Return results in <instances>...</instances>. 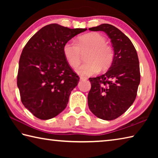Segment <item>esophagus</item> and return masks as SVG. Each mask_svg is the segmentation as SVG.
I'll use <instances>...</instances> for the list:
<instances>
[{"mask_svg":"<svg viewBox=\"0 0 158 158\" xmlns=\"http://www.w3.org/2000/svg\"><path fill=\"white\" fill-rule=\"evenodd\" d=\"M86 79H87L86 77H82V76L80 77V80H86Z\"/></svg>","mask_w":158,"mask_h":158,"instance_id":"esophagus-1","label":"esophagus"}]
</instances>
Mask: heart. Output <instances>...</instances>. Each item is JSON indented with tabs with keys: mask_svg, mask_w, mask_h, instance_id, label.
I'll return each mask as SVG.
<instances>
[{
	"mask_svg": "<svg viewBox=\"0 0 158 158\" xmlns=\"http://www.w3.org/2000/svg\"><path fill=\"white\" fill-rule=\"evenodd\" d=\"M106 38L98 33H89L77 37L76 44L71 42L65 43L63 55L69 65L75 68L81 61V52L89 51L86 60L76 69L79 75L90 76L102 69H108L114 60L112 47L106 43Z\"/></svg>",
	"mask_w": 158,
	"mask_h": 158,
	"instance_id": "obj_1",
	"label": "heart"
}]
</instances>
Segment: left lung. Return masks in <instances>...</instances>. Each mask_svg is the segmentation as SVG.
Masks as SVG:
<instances>
[{
    "label": "left lung",
    "mask_w": 158,
    "mask_h": 158,
    "mask_svg": "<svg viewBox=\"0 0 158 158\" xmlns=\"http://www.w3.org/2000/svg\"><path fill=\"white\" fill-rule=\"evenodd\" d=\"M89 30L105 32L114 47L111 67L102 75L89 78L91 89L88 95L92 113L99 118L111 121L124 114L135 100L140 83L137 53L130 40L114 26L103 23Z\"/></svg>",
    "instance_id": "obj_1"
}]
</instances>
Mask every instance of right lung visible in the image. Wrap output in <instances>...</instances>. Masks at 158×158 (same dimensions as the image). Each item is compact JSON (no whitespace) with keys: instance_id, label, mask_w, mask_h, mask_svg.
Returning <instances> with one entry per match:
<instances>
[{"instance_id":"right-lung-1","label":"right lung","mask_w":158,"mask_h":158,"mask_svg":"<svg viewBox=\"0 0 158 158\" xmlns=\"http://www.w3.org/2000/svg\"><path fill=\"white\" fill-rule=\"evenodd\" d=\"M86 30L52 23L25 45L19 63L17 86L21 102L35 117L48 120L65 109L79 77L67 62L63 47Z\"/></svg>"}]
</instances>
